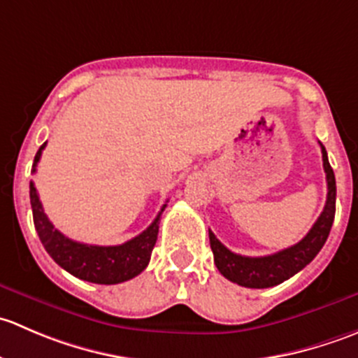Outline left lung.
<instances>
[{
    "instance_id": "left-lung-1",
    "label": "left lung",
    "mask_w": 358,
    "mask_h": 358,
    "mask_svg": "<svg viewBox=\"0 0 358 358\" xmlns=\"http://www.w3.org/2000/svg\"><path fill=\"white\" fill-rule=\"evenodd\" d=\"M320 149H322L324 171H326L327 180V201L324 206V211L320 213L310 232L298 244L282 249L279 252H273V255L251 258V256L236 255L230 249H227L209 230V244H211L213 256H215V265L225 279L232 280L239 286L251 287V289L273 287L296 275L299 270L305 268L319 255V251L329 237L336 213L334 171L331 168L322 143H320Z\"/></svg>"
}]
</instances>
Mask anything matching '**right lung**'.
Returning a JSON list of instances; mask_svg holds the SVG:
<instances>
[{"label": "right lung", "instance_id": "obj_1", "mask_svg": "<svg viewBox=\"0 0 358 358\" xmlns=\"http://www.w3.org/2000/svg\"><path fill=\"white\" fill-rule=\"evenodd\" d=\"M45 147L46 142L36 152L32 173H36V166L41 159ZM29 196H31L32 218H34L39 241L45 246L46 252L55 259V263H59L64 270L78 279L93 284H119L136 277L149 265L150 255L157 241L159 218L166 204L162 206L150 227H147V230H143L140 236L133 237L128 243L119 244V246H92V244L76 243L69 239L53 227L48 216L45 215L38 190L32 182L29 185Z\"/></svg>", "mask_w": 358, "mask_h": 358}]
</instances>
